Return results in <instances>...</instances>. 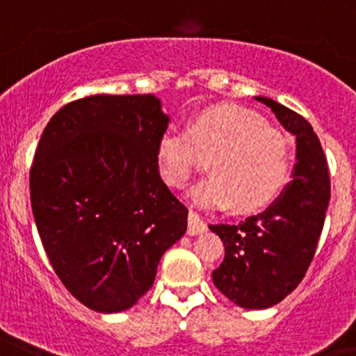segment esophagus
<instances>
[{"label": "esophagus", "instance_id": "obj_1", "mask_svg": "<svg viewBox=\"0 0 356 356\" xmlns=\"http://www.w3.org/2000/svg\"><path fill=\"white\" fill-rule=\"evenodd\" d=\"M207 230V225H205L204 219L197 214V212H189L188 214V234L189 235H197L202 234V232Z\"/></svg>", "mask_w": 356, "mask_h": 356}]
</instances>
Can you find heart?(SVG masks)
Returning <instances> with one entry per match:
<instances>
[{"mask_svg": "<svg viewBox=\"0 0 356 356\" xmlns=\"http://www.w3.org/2000/svg\"><path fill=\"white\" fill-rule=\"evenodd\" d=\"M202 156L211 174L189 191L197 207L234 204L241 212L267 207L286 186L291 172L290 145L283 133L268 128L258 114L242 107H212L170 126L156 142V170L170 188L189 181Z\"/></svg>", "mask_w": 356, "mask_h": 356, "instance_id": "1", "label": "heart"}]
</instances>
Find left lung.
Segmentation results:
<instances>
[{
	"instance_id": "1",
	"label": "left lung",
	"mask_w": 356,
	"mask_h": 356,
	"mask_svg": "<svg viewBox=\"0 0 356 356\" xmlns=\"http://www.w3.org/2000/svg\"><path fill=\"white\" fill-rule=\"evenodd\" d=\"M257 99L297 137V163L293 181L267 211L238 225H209L225 245L212 281L245 309L272 307L298 286L316 253L330 200L327 158L313 126L274 99Z\"/></svg>"
}]
</instances>
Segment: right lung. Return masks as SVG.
I'll use <instances>...</instances> for the list:
<instances>
[{"label": "right lung", "instance_id": "obj_1", "mask_svg": "<svg viewBox=\"0 0 356 356\" xmlns=\"http://www.w3.org/2000/svg\"><path fill=\"white\" fill-rule=\"evenodd\" d=\"M168 115L154 95H95L59 108L29 172L35 223L66 290L98 313L151 290L188 209L156 170Z\"/></svg>", "mask_w": 356, "mask_h": 356}]
</instances>
